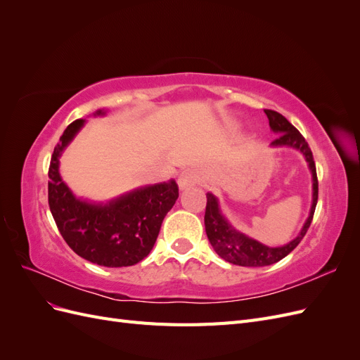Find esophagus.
<instances>
[{
	"label": "esophagus",
	"mask_w": 360,
	"mask_h": 360,
	"mask_svg": "<svg viewBox=\"0 0 360 360\" xmlns=\"http://www.w3.org/2000/svg\"><path fill=\"white\" fill-rule=\"evenodd\" d=\"M200 181V174H198V171H195V169H186V171H183L181 174H180V177H179V186L181 188V189H184V188H188V186H193V184H197Z\"/></svg>",
	"instance_id": "1"
}]
</instances>
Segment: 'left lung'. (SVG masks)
<instances>
[{
	"label": "left lung",
	"instance_id": "8db88e82",
	"mask_svg": "<svg viewBox=\"0 0 360 360\" xmlns=\"http://www.w3.org/2000/svg\"><path fill=\"white\" fill-rule=\"evenodd\" d=\"M270 127L278 132V138L271 141V146H288L292 148L300 150L304 159L309 163V168L312 171V180H314V200L311 207V214L308 221L304 222L300 234L294 238L285 246L281 248H269L258 243L254 238H249L248 236L238 233L237 230L226 222L225 217L221 214L219 207H217V200L213 197L212 193H207V204H205V214H204V225H205V233L207 237L216 250V254L221 258H224L228 263H233L237 266H245V267H263L275 264L282 258H285L291 250L296 248L302 238L307 234L308 228L311 226L315 205H317L319 200V179H317V169H315V162L312 151L308 146L307 141H304L303 135L299 130L294 127L288 120L274 111V110H264Z\"/></svg>",
	"mask_w": 360,
	"mask_h": 360
}]
</instances>
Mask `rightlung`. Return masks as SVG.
Masks as SVG:
<instances>
[{"instance_id":"add662e5","label":"right lung","mask_w":360,"mask_h":360,"mask_svg":"<svg viewBox=\"0 0 360 360\" xmlns=\"http://www.w3.org/2000/svg\"><path fill=\"white\" fill-rule=\"evenodd\" d=\"M82 124L84 120H75L53 148L48 171L51 213L60 234L79 257L105 267L134 266L153 249L163 217L179 198V186L174 180L153 184L105 205L76 200L60 177L58 158Z\"/></svg>"}]
</instances>
